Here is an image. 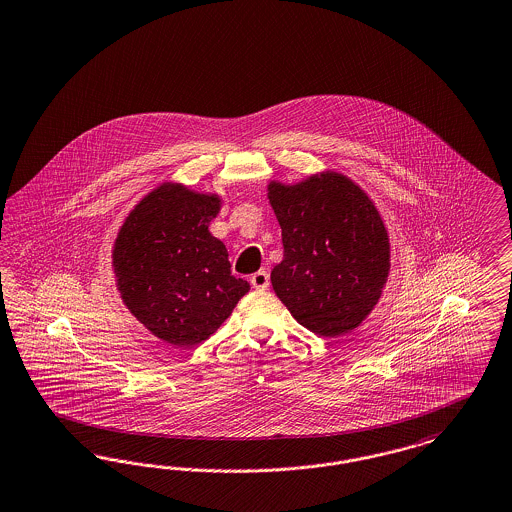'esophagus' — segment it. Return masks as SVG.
Masks as SVG:
<instances>
[{"instance_id": "obj_1", "label": "esophagus", "mask_w": 512, "mask_h": 512, "mask_svg": "<svg viewBox=\"0 0 512 512\" xmlns=\"http://www.w3.org/2000/svg\"><path fill=\"white\" fill-rule=\"evenodd\" d=\"M268 284H270V276H268L266 270H259L251 276V286L255 287L257 291H263L268 287Z\"/></svg>"}]
</instances>
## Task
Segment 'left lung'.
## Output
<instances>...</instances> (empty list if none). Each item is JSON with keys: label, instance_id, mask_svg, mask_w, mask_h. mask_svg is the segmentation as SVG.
Wrapping results in <instances>:
<instances>
[{"label": "left lung", "instance_id": "obj_1", "mask_svg": "<svg viewBox=\"0 0 512 512\" xmlns=\"http://www.w3.org/2000/svg\"><path fill=\"white\" fill-rule=\"evenodd\" d=\"M284 259L270 282L291 316L322 337L358 328L389 280V230L373 200L339 171L268 181Z\"/></svg>", "mask_w": 512, "mask_h": 512}]
</instances>
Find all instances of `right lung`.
Returning a JSON list of instances; mask_svg holds the SVG:
<instances>
[{
  "mask_svg": "<svg viewBox=\"0 0 512 512\" xmlns=\"http://www.w3.org/2000/svg\"><path fill=\"white\" fill-rule=\"evenodd\" d=\"M221 207L219 194L167 181L129 211L114 240L123 305L173 347L205 341L249 291L232 276L225 244L209 232Z\"/></svg>",
  "mask_w": 512,
  "mask_h": 512,
  "instance_id": "add662e5",
  "label": "right lung"
}]
</instances>
